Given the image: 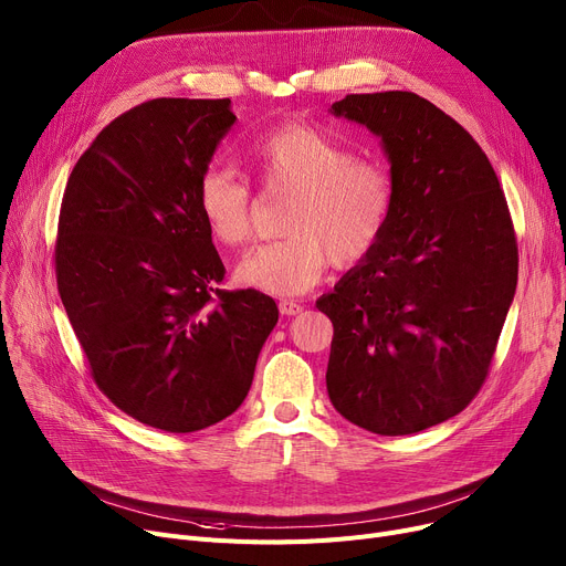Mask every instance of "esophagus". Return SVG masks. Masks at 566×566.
<instances>
[{"label": "esophagus", "instance_id": "obj_1", "mask_svg": "<svg viewBox=\"0 0 566 566\" xmlns=\"http://www.w3.org/2000/svg\"><path fill=\"white\" fill-rule=\"evenodd\" d=\"M280 312H282L284 316H295V314L303 312V305L295 303V301H282V303H280Z\"/></svg>", "mask_w": 566, "mask_h": 566}]
</instances>
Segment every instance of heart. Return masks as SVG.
Returning <instances> with one entry per match:
<instances>
[{"mask_svg": "<svg viewBox=\"0 0 566 566\" xmlns=\"http://www.w3.org/2000/svg\"><path fill=\"white\" fill-rule=\"evenodd\" d=\"M250 165L271 195H291L284 238L252 248L235 265L243 286L291 298L318 284L331 259L363 261L388 227L395 181L388 167L355 158L348 146L303 124L268 130ZM197 206L213 241L233 248L250 238L252 192L224 167H208L197 184Z\"/></svg>", "mask_w": 566, "mask_h": 566, "instance_id": "obj_1", "label": "heart"}]
</instances>
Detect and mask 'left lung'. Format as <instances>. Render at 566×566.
Returning a JSON list of instances; mask_svg holds the SVG:
<instances>
[{"label":"left lung","mask_w":566,"mask_h":566,"mask_svg":"<svg viewBox=\"0 0 566 566\" xmlns=\"http://www.w3.org/2000/svg\"><path fill=\"white\" fill-rule=\"evenodd\" d=\"M331 112L380 139L395 203L378 245L316 301L335 328L325 382L348 422L418 433L489 374L518 280L507 199L480 144L418 94H350Z\"/></svg>","instance_id":"1"}]
</instances>
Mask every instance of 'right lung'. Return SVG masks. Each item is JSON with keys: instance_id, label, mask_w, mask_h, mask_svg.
<instances>
[{"instance_id": "1", "label": "right lung", "mask_w": 566, "mask_h": 566, "mask_svg": "<svg viewBox=\"0 0 566 566\" xmlns=\"http://www.w3.org/2000/svg\"><path fill=\"white\" fill-rule=\"evenodd\" d=\"M235 114L231 101L156 98L116 116L73 167L56 231V286L103 395L169 433L238 410L277 323L261 291H222L197 206Z\"/></svg>"}]
</instances>
